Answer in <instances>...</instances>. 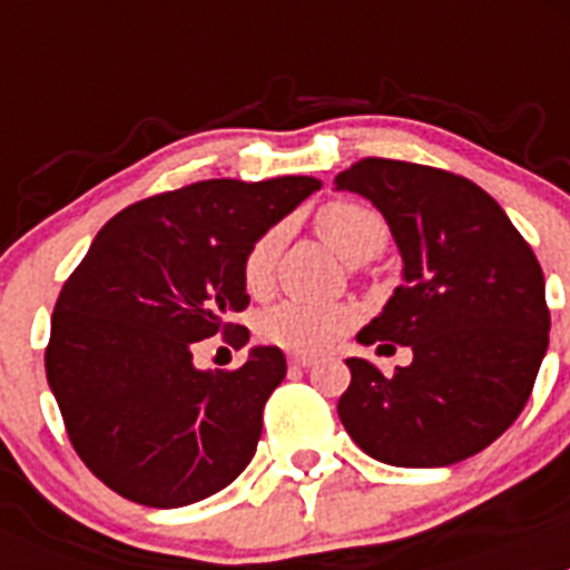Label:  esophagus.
Wrapping results in <instances>:
<instances>
[{
	"label": "esophagus",
	"instance_id": "esophagus-1",
	"mask_svg": "<svg viewBox=\"0 0 570 570\" xmlns=\"http://www.w3.org/2000/svg\"><path fill=\"white\" fill-rule=\"evenodd\" d=\"M314 362H316V356H311V354H288L291 367H308V365H314Z\"/></svg>",
	"mask_w": 570,
	"mask_h": 570
}]
</instances>
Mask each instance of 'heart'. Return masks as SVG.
<instances>
[{
	"mask_svg": "<svg viewBox=\"0 0 570 570\" xmlns=\"http://www.w3.org/2000/svg\"><path fill=\"white\" fill-rule=\"evenodd\" d=\"M316 230L345 262H365L382 250L387 239L385 219L367 205L336 199L320 208ZM282 230L271 228L259 236L242 262V279L250 294H265L274 276ZM356 311L342 302H302L285 299L268 308L259 320V336L291 351H320L331 345L342 331L354 325Z\"/></svg>",
	"mask_w": 570,
	"mask_h": 570,
	"instance_id": "b5f03b06",
	"label": "heart"
}]
</instances>
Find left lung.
<instances>
[{
    "mask_svg": "<svg viewBox=\"0 0 570 570\" xmlns=\"http://www.w3.org/2000/svg\"><path fill=\"white\" fill-rule=\"evenodd\" d=\"M334 185L385 216L402 256V285L356 340L414 351L394 376L345 360L342 425L385 465L442 468L480 454L522 414L548 351L546 276L531 245L497 199L448 170L371 156Z\"/></svg>",
    "mask_w": 570,
    "mask_h": 570,
    "instance_id": "1",
    "label": "left lung"
}]
</instances>
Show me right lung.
<instances>
[{"instance_id":"obj_1","label":"right lung","mask_w":570,"mask_h":570,"mask_svg":"<svg viewBox=\"0 0 570 570\" xmlns=\"http://www.w3.org/2000/svg\"><path fill=\"white\" fill-rule=\"evenodd\" d=\"M320 188L314 176L208 179L130 205L90 242L53 308L45 371L77 454L110 491L183 508L254 460L285 356L256 345L236 371H203L194 345L234 328L248 248Z\"/></svg>"}]
</instances>
